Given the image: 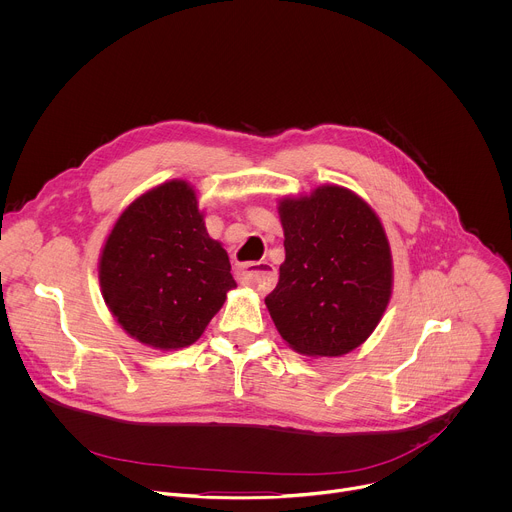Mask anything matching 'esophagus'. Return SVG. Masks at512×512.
Returning a JSON list of instances; mask_svg holds the SVG:
<instances>
[{"label": "esophagus", "instance_id": "obj_1", "mask_svg": "<svg viewBox=\"0 0 512 512\" xmlns=\"http://www.w3.org/2000/svg\"><path fill=\"white\" fill-rule=\"evenodd\" d=\"M241 277H243V281L247 285H251L259 293H269L275 287V283H277V271L267 261H259V263L247 265L241 271Z\"/></svg>", "mask_w": 512, "mask_h": 512}]
</instances>
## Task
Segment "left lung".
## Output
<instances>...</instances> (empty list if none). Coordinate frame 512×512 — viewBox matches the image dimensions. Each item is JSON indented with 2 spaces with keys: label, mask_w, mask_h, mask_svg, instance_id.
I'll list each match as a JSON object with an SVG mask.
<instances>
[{
  "label": "left lung",
  "mask_w": 512,
  "mask_h": 512,
  "mask_svg": "<svg viewBox=\"0 0 512 512\" xmlns=\"http://www.w3.org/2000/svg\"><path fill=\"white\" fill-rule=\"evenodd\" d=\"M285 235L279 283L265 297L283 341L307 357L363 345L393 293V255L373 207L341 185L277 203Z\"/></svg>",
  "instance_id": "obj_1"
}]
</instances>
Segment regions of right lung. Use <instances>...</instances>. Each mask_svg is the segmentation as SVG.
<instances>
[{
	"label": "right lung",
	"mask_w": 512,
	"mask_h": 512,
	"mask_svg": "<svg viewBox=\"0 0 512 512\" xmlns=\"http://www.w3.org/2000/svg\"><path fill=\"white\" fill-rule=\"evenodd\" d=\"M203 219L193 185L171 179L131 201L103 243V301L121 329L151 349L193 345L237 287L229 255Z\"/></svg>",
	"instance_id": "obj_1"
}]
</instances>
